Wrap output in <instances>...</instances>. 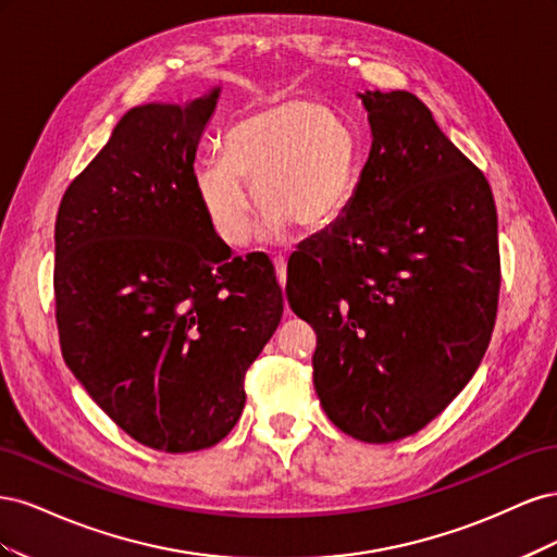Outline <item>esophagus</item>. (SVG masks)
I'll use <instances>...</instances> for the list:
<instances>
[{"label": "esophagus", "mask_w": 557, "mask_h": 557, "mask_svg": "<svg viewBox=\"0 0 557 557\" xmlns=\"http://www.w3.org/2000/svg\"><path fill=\"white\" fill-rule=\"evenodd\" d=\"M274 272H276V281L281 285V290H285V281H288V269H285V260L283 258L274 260Z\"/></svg>", "instance_id": "34e87169"}]
</instances>
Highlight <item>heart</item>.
Returning a JSON list of instances; mask_svg holds the SVG:
<instances>
[{
	"label": "heart",
	"mask_w": 557,
	"mask_h": 557,
	"mask_svg": "<svg viewBox=\"0 0 557 557\" xmlns=\"http://www.w3.org/2000/svg\"><path fill=\"white\" fill-rule=\"evenodd\" d=\"M358 178V137L346 117L311 102L281 99L234 121L225 156L201 160L195 190L225 246L252 237V199L264 213L262 234L278 239L290 225L315 234L346 213Z\"/></svg>",
	"instance_id": "1"
}]
</instances>
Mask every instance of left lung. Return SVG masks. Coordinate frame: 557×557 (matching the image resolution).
<instances>
[{"label":"left lung","instance_id":"1","mask_svg":"<svg viewBox=\"0 0 557 557\" xmlns=\"http://www.w3.org/2000/svg\"><path fill=\"white\" fill-rule=\"evenodd\" d=\"M372 148L346 213L297 250L290 309L315 330L313 385L342 432L423 430L479 369L499 295L485 176L407 90L358 92Z\"/></svg>","mask_w":557,"mask_h":557}]
</instances>
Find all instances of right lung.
Masks as SVG:
<instances>
[{
	"mask_svg": "<svg viewBox=\"0 0 557 557\" xmlns=\"http://www.w3.org/2000/svg\"><path fill=\"white\" fill-rule=\"evenodd\" d=\"M221 90L129 109L55 221L64 362L117 428L164 453L209 448L237 425L246 369L283 315L272 264L232 258L195 190Z\"/></svg>",
	"mask_w": 557,
	"mask_h": 557,
	"instance_id": "add662e5",
	"label": "right lung"
}]
</instances>
